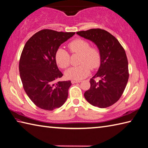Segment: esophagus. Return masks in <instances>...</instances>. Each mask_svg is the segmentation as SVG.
Returning a JSON list of instances; mask_svg holds the SVG:
<instances>
[{
    "instance_id": "34e87169",
    "label": "esophagus",
    "mask_w": 148,
    "mask_h": 148,
    "mask_svg": "<svg viewBox=\"0 0 148 148\" xmlns=\"http://www.w3.org/2000/svg\"><path fill=\"white\" fill-rule=\"evenodd\" d=\"M80 82H81L80 80H78V81H77V80H72V81H71V83H72V84L77 83H80Z\"/></svg>"
}]
</instances>
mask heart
Listing matches in <instances>:
<instances>
[{"mask_svg": "<svg viewBox=\"0 0 148 148\" xmlns=\"http://www.w3.org/2000/svg\"><path fill=\"white\" fill-rule=\"evenodd\" d=\"M70 51L73 54L79 55L77 67L69 68L65 72V77L69 79L79 80L86 77L90 74V69H95L100 64V53L95 47L90 46L85 40L76 39L69 44ZM56 64L62 69L67 68L70 64V55L63 48H59L55 53Z\"/></svg>", "mask_w": 148, "mask_h": 148, "instance_id": "heart-1", "label": "heart"}]
</instances>
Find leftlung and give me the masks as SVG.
I'll use <instances>...</instances> for the list:
<instances>
[{"label": "left lung", "instance_id": "8db88e82", "mask_svg": "<svg viewBox=\"0 0 148 148\" xmlns=\"http://www.w3.org/2000/svg\"><path fill=\"white\" fill-rule=\"evenodd\" d=\"M76 34L95 43L100 53L99 69L90 79L91 86L84 93V98L93 106L108 108L119 99L128 82L129 74L125 49L115 37L104 30L93 29ZM97 77L99 81L95 79Z\"/></svg>", "mask_w": 148, "mask_h": 148}]
</instances>
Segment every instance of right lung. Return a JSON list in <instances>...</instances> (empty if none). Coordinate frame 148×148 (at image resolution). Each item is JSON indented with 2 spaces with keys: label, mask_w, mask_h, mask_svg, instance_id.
<instances>
[{
  "label": "right lung",
  "mask_w": 148,
  "mask_h": 148,
  "mask_svg": "<svg viewBox=\"0 0 148 148\" xmlns=\"http://www.w3.org/2000/svg\"><path fill=\"white\" fill-rule=\"evenodd\" d=\"M75 32L44 29L28 40L22 51L19 71L27 95L38 108L48 111L65 102L71 81H56L62 77L55 60L59 46Z\"/></svg>",
  "instance_id": "right-lung-1"
}]
</instances>
